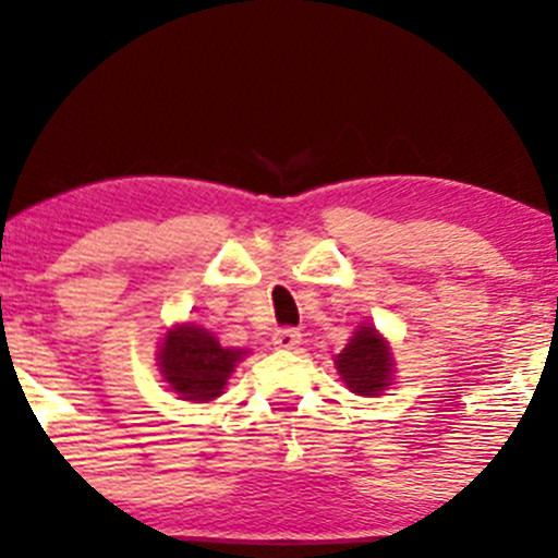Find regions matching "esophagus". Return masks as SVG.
Segmentation results:
<instances>
[{
	"label": "esophagus",
	"mask_w": 558,
	"mask_h": 558,
	"mask_svg": "<svg viewBox=\"0 0 558 558\" xmlns=\"http://www.w3.org/2000/svg\"><path fill=\"white\" fill-rule=\"evenodd\" d=\"M299 344H302V333H299L296 328H280L272 333L275 349H283V352H289V349H296Z\"/></svg>",
	"instance_id": "1"
}]
</instances>
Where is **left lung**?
<instances>
[{
    "label": "left lung",
    "instance_id": "obj_1",
    "mask_svg": "<svg viewBox=\"0 0 558 558\" xmlns=\"http://www.w3.org/2000/svg\"><path fill=\"white\" fill-rule=\"evenodd\" d=\"M333 365L352 395L378 397L395 384V354L387 336L373 323L352 330V339L336 354Z\"/></svg>",
    "mask_w": 558,
    "mask_h": 558
}]
</instances>
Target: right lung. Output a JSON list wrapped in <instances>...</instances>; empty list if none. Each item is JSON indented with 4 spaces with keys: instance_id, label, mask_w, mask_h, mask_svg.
Returning a JSON list of instances; mask_svg holds the SVG:
<instances>
[{
    "instance_id": "add662e5",
    "label": "right lung",
    "mask_w": 558,
    "mask_h": 558,
    "mask_svg": "<svg viewBox=\"0 0 558 558\" xmlns=\"http://www.w3.org/2000/svg\"><path fill=\"white\" fill-rule=\"evenodd\" d=\"M243 357H248V349L222 347L211 330L195 323H174L163 333L156 365L180 400L211 402L225 395Z\"/></svg>"
}]
</instances>
